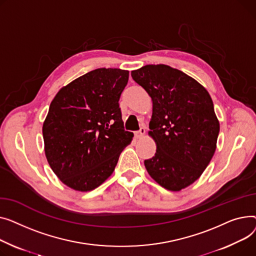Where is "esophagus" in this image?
<instances>
[{"instance_id":"esophagus-1","label":"esophagus","mask_w":256,"mask_h":256,"mask_svg":"<svg viewBox=\"0 0 256 256\" xmlns=\"http://www.w3.org/2000/svg\"><path fill=\"white\" fill-rule=\"evenodd\" d=\"M144 133H146V128H144V127H142L138 131L135 132V136H136L138 138H140L144 136Z\"/></svg>"}]
</instances>
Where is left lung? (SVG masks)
<instances>
[{
    "label": "left lung",
    "instance_id": "1",
    "mask_svg": "<svg viewBox=\"0 0 256 256\" xmlns=\"http://www.w3.org/2000/svg\"><path fill=\"white\" fill-rule=\"evenodd\" d=\"M131 76L153 101L148 135L157 150L144 166L165 189L182 190L202 176L215 153L220 126L212 98L200 82L168 65H146Z\"/></svg>",
    "mask_w": 256,
    "mask_h": 256
}]
</instances>
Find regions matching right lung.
<instances>
[{"label": "right lung", "instance_id": "right-lung-1", "mask_svg": "<svg viewBox=\"0 0 256 256\" xmlns=\"http://www.w3.org/2000/svg\"><path fill=\"white\" fill-rule=\"evenodd\" d=\"M129 71L98 68L62 88L43 123L45 156L56 176L78 191H91L114 170L133 138L125 131L118 100Z\"/></svg>", "mask_w": 256, "mask_h": 256}]
</instances>
